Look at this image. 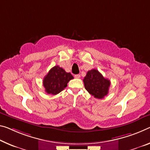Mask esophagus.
Listing matches in <instances>:
<instances>
[{
  "mask_svg": "<svg viewBox=\"0 0 150 150\" xmlns=\"http://www.w3.org/2000/svg\"><path fill=\"white\" fill-rule=\"evenodd\" d=\"M81 75L79 74H77V75H75V77L76 78V79H79V78H80Z\"/></svg>",
  "mask_w": 150,
  "mask_h": 150,
  "instance_id": "esophagus-1",
  "label": "esophagus"
}]
</instances>
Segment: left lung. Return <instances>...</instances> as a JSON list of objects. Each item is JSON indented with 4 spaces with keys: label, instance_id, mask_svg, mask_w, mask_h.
I'll list each match as a JSON object with an SVG mask.
<instances>
[{
    "label": "left lung",
    "instance_id": "8db88e82",
    "mask_svg": "<svg viewBox=\"0 0 150 150\" xmlns=\"http://www.w3.org/2000/svg\"><path fill=\"white\" fill-rule=\"evenodd\" d=\"M83 83L87 91L97 99H102L108 95L111 84L110 81L105 79L97 69L88 71Z\"/></svg>",
    "mask_w": 150,
    "mask_h": 150
}]
</instances>
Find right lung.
Segmentation results:
<instances>
[{
  "mask_svg": "<svg viewBox=\"0 0 150 150\" xmlns=\"http://www.w3.org/2000/svg\"><path fill=\"white\" fill-rule=\"evenodd\" d=\"M73 77L70 73H67L63 68L56 65L51 68L43 79V86L48 94L57 95L67 86L68 82Z\"/></svg>",
  "mask_w": 150,
  "mask_h": 150,
  "instance_id": "right-lung-1",
  "label": "right lung"
}]
</instances>
